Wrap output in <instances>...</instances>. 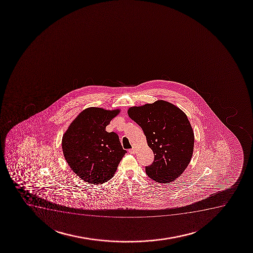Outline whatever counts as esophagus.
I'll return each mask as SVG.
<instances>
[{
	"label": "esophagus",
	"instance_id": "34e87169",
	"mask_svg": "<svg viewBox=\"0 0 253 253\" xmlns=\"http://www.w3.org/2000/svg\"><path fill=\"white\" fill-rule=\"evenodd\" d=\"M128 152H129L130 154H134V152H135V150H134V148L129 149Z\"/></svg>",
	"mask_w": 253,
	"mask_h": 253
}]
</instances>
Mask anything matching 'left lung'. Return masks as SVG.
Wrapping results in <instances>:
<instances>
[{
  "label": "left lung",
  "mask_w": 253,
  "mask_h": 253,
  "mask_svg": "<svg viewBox=\"0 0 253 253\" xmlns=\"http://www.w3.org/2000/svg\"><path fill=\"white\" fill-rule=\"evenodd\" d=\"M128 114L142 128L154 153L153 163L146 167V174L158 183L174 181L193 154L194 132L185 113L172 103L158 100L130 107Z\"/></svg>",
  "instance_id": "left-lung-1"
}]
</instances>
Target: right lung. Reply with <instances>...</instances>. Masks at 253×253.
I'll return each instance as SVG.
<instances>
[{"label": "right lung", "instance_id": "right-lung-1", "mask_svg": "<svg viewBox=\"0 0 253 253\" xmlns=\"http://www.w3.org/2000/svg\"><path fill=\"white\" fill-rule=\"evenodd\" d=\"M120 111L89 107L69 125L62 140L63 155L71 169L84 181L103 184L113 178L126 153L119 135L106 127Z\"/></svg>", "mask_w": 253, "mask_h": 253}]
</instances>
